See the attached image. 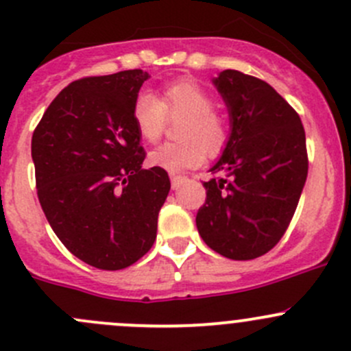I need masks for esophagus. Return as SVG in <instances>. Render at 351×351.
Returning <instances> with one entry per match:
<instances>
[{"label":"esophagus","mask_w":351,"mask_h":351,"mask_svg":"<svg viewBox=\"0 0 351 351\" xmlns=\"http://www.w3.org/2000/svg\"><path fill=\"white\" fill-rule=\"evenodd\" d=\"M182 182H183V176L182 175H171V186H173V190L180 189Z\"/></svg>","instance_id":"1"}]
</instances>
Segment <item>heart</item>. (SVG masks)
I'll list each match as a JSON object with an SVG mask.
<instances>
[{
    "label": "heart",
    "instance_id": "b5f03b06",
    "mask_svg": "<svg viewBox=\"0 0 351 351\" xmlns=\"http://www.w3.org/2000/svg\"><path fill=\"white\" fill-rule=\"evenodd\" d=\"M132 120L146 143H158L168 122H178L176 136L182 141L156 147L149 162L169 173L198 166L208 153H217L228 143L229 129L224 115L214 108V97L197 81L183 77L166 84L161 98L143 91L132 105Z\"/></svg>",
    "mask_w": 351,
    "mask_h": 351
}]
</instances>
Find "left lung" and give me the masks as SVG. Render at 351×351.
<instances>
[{
    "mask_svg": "<svg viewBox=\"0 0 351 351\" xmlns=\"http://www.w3.org/2000/svg\"><path fill=\"white\" fill-rule=\"evenodd\" d=\"M215 86L231 115L224 154L204 182L197 229L231 260L268 253L285 234L307 178L306 132L299 113L263 80L226 69Z\"/></svg>",
    "mask_w": 351,
    "mask_h": 351,
    "instance_id": "1",
    "label": "left lung"
}]
</instances>
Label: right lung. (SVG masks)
Returning a JSON list of instances; mask_svg holds the SVG:
<instances>
[{"instance_id":"add662e5","label":"right lung","mask_w":351,"mask_h":351,"mask_svg":"<svg viewBox=\"0 0 351 351\" xmlns=\"http://www.w3.org/2000/svg\"><path fill=\"white\" fill-rule=\"evenodd\" d=\"M149 74L81 77L54 98L32 136L38 202L67 250L100 270H122L151 250L169 192L146 153L132 105Z\"/></svg>"}]
</instances>
